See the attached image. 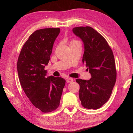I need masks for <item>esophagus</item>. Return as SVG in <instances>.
<instances>
[{
  "mask_svg": "<svg viewBox=\"0 0 133 133\" xmlns=\"http://www.w3.org/2000/svg\"><path fill=\"white\" fill-rule=\"evenodd\" d=\"M73 80H74V79H73V78H67V79H66V82L68 83H70L73 82Z\"/></svg>",
  "mask_w": 133,
  "mask_h": 133,
  "instance_id": "obj_1",
  "label": "esophagus"
}]
</instances>
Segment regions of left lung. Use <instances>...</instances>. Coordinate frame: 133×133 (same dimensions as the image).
<instances>
[{
  "label": "left lung",
  "mask_w": 133,
  "mask_h": 133,
  "mask_svg": "<svg viewBox=\"0 0 133 133\" xmlns=\"http://www.w3.org/2000/svg\"><path fill=\"white\" fill-rule=\"evenodd\" d=\"M73 32L84 43L82 61L91 76L88 80H76L80 85L79 99L84 108L98 109L108 102L115 85L114 55L105 39L91 27H75Z\"/></svg>",
  "instance_id": "obj_1"
}]
</instances>
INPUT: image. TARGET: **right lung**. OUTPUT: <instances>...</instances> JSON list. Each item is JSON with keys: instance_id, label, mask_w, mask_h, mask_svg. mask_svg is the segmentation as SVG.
Masks as SVG:
<instances>
[{"instance_id": "obj_1", "label": "right lung", "mask_w": 133, "mask_h": 133, "mask_svg": "<svg viewBox=\"0 0 133 133\" xmlns=\"http://www.w3.org/2000/svg\"><path fill=\"white\" fill-rule=\"evenodd\" d=\"M60 31V28L35 31L24 44L18 59L17 70L23 89L32 104L43 112L58 108L65 84L62 78L46 77L44 69Z\"/></svg>"}]
</instances>
